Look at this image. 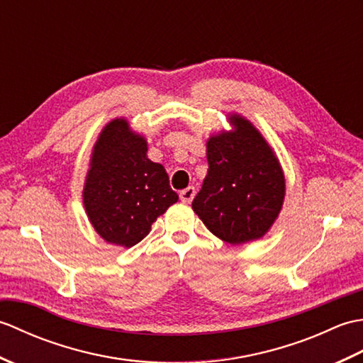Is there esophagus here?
I'll list each match as a JSON object with an SVG mask.
<instances>
[{
	"label": "esophagus",
	"instance_id": "34e87169",
	"mask_svg": "<svg viewBox=\"0 0 363 363\" xmlns=\"http://www.w3.org/2000/svg\"><path fill=\"white\" fill-rule=\"evenodd\" d=\"M195 194H196V190H195V187H194V186H189L187 189L181 190V194H179L181 201H182V203H186V204H190V203H191V199L195 198Z\"/></svg>",
	"mask_w": 363,
	"mask_h": 363
}]
</instances>
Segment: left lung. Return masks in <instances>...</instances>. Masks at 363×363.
Listing matches in <instances>:
<instances>
[{
    "mask_svg": "<svg viewBox=\"0 0 363 363\" xmlns=\"http://www.w3.org/2000/svg\"><path fill=\"white\" fill-rule=\"evenodd\" d=\"M207 142V176L191 207L213 235L230 245L256 240L281 212L285 179L273 150L248 120Z\"/></svg>",
    "mask_w": 363,
    "mask_h": 363,
    "instance_id": "8db88e82",
    "label": "left lung"
}]
</instances>
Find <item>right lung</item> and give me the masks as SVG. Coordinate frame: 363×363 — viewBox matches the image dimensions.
Wrapping results in <instances>:
<instances>
[{"label":"right lung","instance_id":"1","mask_svg":"<svg viewBox=\"0 0 363 363\" xmlns=\"http://www.w3.org/2000/svg\"><path fill=\"white\" fill-rule=\"evenodd\" d=\"M146 142L126 120L107 125L95 143L84 187L89 220L106 242L137 245L177 194L169 187L165 168L146 157Z\"/></svg>","mask_w":363,"mask_h":363}]
</instances>
